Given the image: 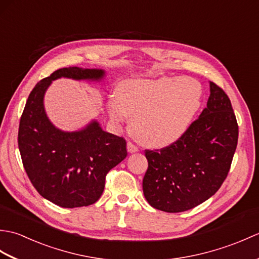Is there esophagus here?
Instances as JSON below:
<instances>
[{
    "instance_id": "esophagus-1",
    "label": "esophagus",
    "mask_w": 259,
    "mask_h": 259,
    "mask_svg": "<svg viewBox=\"0 0 259 259\" xmlns=\"http://www.w3.org/2000/svg\"><path fill=\"white\" fill-rule=\"evenodd\" d=\"M126 150H128L129 153H135L138 151V148H137L133 142H128V144H126Z\"/></svg>"
}]
</instances>
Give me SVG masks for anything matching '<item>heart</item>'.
Returning a JSON list of instances; mask_svg holds the SVG:
<instances>
[{
    "label": "heart",
    "instance_id": "1",
    "mask_svg": "<svg viewBox=\"0 0 259 259\" xmlns=\"http://www.w3.org/2000/svg\"><path fill=\"white\" fill-rule=\"evenodd\" d=\"M200 84L191 78L129 79L108 103L110 118L133 117L135 136L148 147H164L183 136L201 104Z\"/></svg>",
    "mask_w": 259,
    "mask_h": 259
}]
</instances>
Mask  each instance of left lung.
I'll return each mask as SVG.
<instances>
[{"label":"left lung","instance_id":"obj_1","mask_svg":"<svg viewBox=\"0 0 259 259\" xmlns=\"http://www.w3.org/2000/svg\"><path fill=\"white\" fill-rule=\"evenodd\" d=\"M209 89L207 107L177 141L146 150L142 189L149 205L159 210H189L216 194L227 177L238 124L226 93L213 82Z\"/></svg>","mask_w":259,"mask_h":259}]
</instances>
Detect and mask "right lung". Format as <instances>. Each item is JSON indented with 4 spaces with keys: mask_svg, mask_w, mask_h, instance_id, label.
Returning a JSON list of instances; mask_svg holds the SVG:
<instances>
[{
    "mask_svg": "<svg viewBox=\"0 0 259 259\" xmlns=\"http://www.w3.org/2000/svg\"><path fill=\"white\" fill-rule=\"evenodd\" d=\"M102 69L62 68L37 82L22 113L19 149L32 185L43 198L63 208L98 201L107 174L126 157L125 140L104 131L98 120L82 129L63 131L49 119L45 96L52 81L67 78L101 82Z\"/></svg>",
    "mask_w": 259,
    "mask_h": 259,
    "instance_id": "right-lung-1",
    "label": "right lung"
}]
</instances>
